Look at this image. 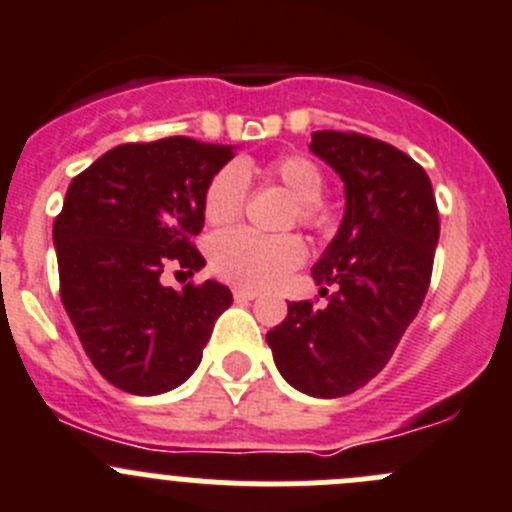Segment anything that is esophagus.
<instances>
[{
    "mask_svg": "<svg viewBox=\"0 0 512 512\" xmlns=\"http://www.w3.org/2000/svg\"><path fill=\"white\" fill-rule=\"evenodd\" d=\"M256 291L253 289H246V286H236V289H233V299L236 301H253L256 299Z\"/></svg>",
    "mask_w": 512,
    "mask_h": 512,
    "instance_id": "obj_1",
    "label": "esophagus"
}]
</instances>
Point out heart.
Here are the masks:
<instances>
[{"label": "heart", "mask_w": 512, "mask_h": 512, "mask_svg": "<svg viewBox=\"0 0 512 512\" xmlns=\"http://www.w3.org/2000/svg\"><path fill=\"white\" fill-rule=\"evenodd\" d=\"M266 175L296 198V221L306 228H319L324 211V173L319 165L301 153L279 155L266 165ZM248 191L246 170L238 163H226L208 180L203 191V218L211 226H228L243 211ZM211 269L221 279L246 289H269L284 281L306 259V246L299 236H261L248 228H231L213 236L208 246Z\"/></svg>", "instance_id": "obj_1"}]
</instances>
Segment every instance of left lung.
<instances>
[{"mask_svg":"<svg viewBox=\"0 0 512 512\" xmlns=\"http://www.w3.org/2000/svg\"><path fill=\"white\" fill-rule=\"evenodd\" d=\"M309 150L344 180L342 226L311 269L329 304L291 301L266 334L281 377L311 397L334 399L377 377L420 311L440 238L425 168L394 145L319 130Z\"/></svg>","mask_w":512,"mask_h":512,"instance_id":"8db88e82","label":"left lung"}]
</instances>
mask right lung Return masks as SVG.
I'll return each instance as SVG.
<instances>
[{
    "mask_svg": "<svg viewBox=\"0 0 512 512\" xmlns=\"http://www.w3.org/2000/svg\"><path fill=\"white\" fill-rule=\"evenodd\" d=\"M231 158V145L186 135L125 143L67 188L52 226L62 304L90 362L123 392L150 397L186 382L231 306L218 281L160 284L168 269L206 266L193 246L203 191Z\"/></svg>",
    "mask_w": 512,
    "mask_h": 512,
    "instance_id": "add662e5",
    "label": "right lung"
}]
</instances>
